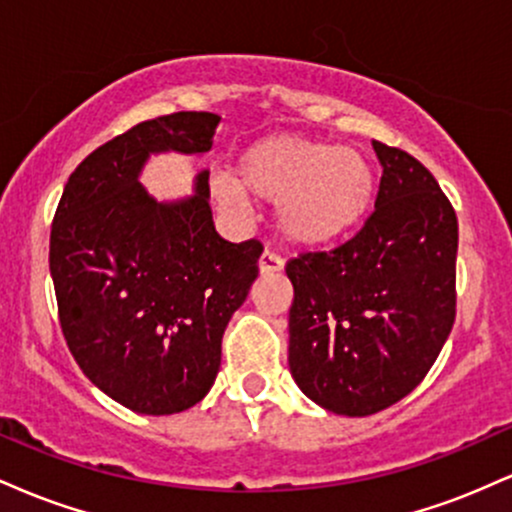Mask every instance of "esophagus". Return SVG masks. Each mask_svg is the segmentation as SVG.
<instances>
[{
	"instance_id": "esophagus-1",
	"label": "esophagus",
	"mask_w": 512,
	"mask_h": 512,
	"mask_svg": "<svg viewBox=\"0 0 512 512\" xmlns=\"http://www.w3.org/2000/svg\"><path fill=\"white\" fill-rule=\"evenodd\" d=\"M257 267H260V274H276L284 269V260H281L279 255H274V252L264 250L260 255V262H257Z\"/></svg>"
}]
</instances>
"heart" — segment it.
I'll use <instances>...</instances> for the list:
<instances>
[{
	"instance_id": "1",
	"label": "heart",
	"mask_w": 512,
	"mask_h": 512,
	"mask_svg": "<svg viewBox=\"0 0 512 512\" xmlns=\"http://www.w3.org/2000/svg\"><path fill=\"white\" fill-rule=\"evenodd\" d=\"M375 168L363 151L298 134H272L250 144L223 175L214 195L223 204L245 197L274 204L281 236L298 248H325L361 226L373 207Z\"/></svg>"
}]
</instances>
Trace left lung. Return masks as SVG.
<instances>
[{
    "instance_id": "1",
    "label": "left lung",
    "mask_w": 512,
    "mask_h": 512,
    "mask_svg": "<svg viewBox=\"0 0 512 512\" xmlns=\"http://www.w3.org/2000/svg\"><path fill=\"white\" fill-rule=\"evenodd\" d=\"M373 149L383 178L361 231L286 264L291 375L305 397L342 416L407 397L455 322V209L414 156Z\"/></svg>"
}]
</instances>
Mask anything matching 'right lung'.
<instances>
[{"label": "right lung", "mask_w": 512, "mask_h": 512, "mask_svg": "<svg viewBox=\"0 0 512 512\" xmlns=\"http://www.w3.org/2000/svg\"><path fill=\"white\" fill-rule=\"evenodd\" d=\"M221 117L173 113L98 146L64 185L50 274L69 351L98 390L137 414L195 407L221 366L228 320L257 279L262 245L214 228L209 170L195 195L156 202L151 154H207Z\"/></svg>", "instance_id": "obj_1"}]
</instances>
